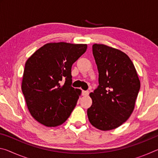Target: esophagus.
I'll list each match as a JSON object with an SVG mask.
<instances>
[{
	"instance_id": "obj_1",
	"label": "esophagus",
	"mask_w": 158,
	"mask_h": 158,
	"mask_svg": "<svg viewBox=\"0 0 158 158\" xmlns=\"http://www.w3.org/2000/svg\"><path fill=\"white\" fill-rule=\"evenodd\" d=\"M89 94V90H82V95L86 96Z\"/></svg>"
}]
</instances>
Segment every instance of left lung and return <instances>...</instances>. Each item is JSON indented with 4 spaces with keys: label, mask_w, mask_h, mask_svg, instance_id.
<instances>
[{
    "label": "left lung",
    "mask_w": 158,
    "mask_h": 158,
    "mask_svg": "<svg viewBox=\"0 0 158 158\" xmlns=\"http://www.w3.org/2000/svg\"><path fill=\"white\" fill-rule=\"evenodd\" d=\"M99 73L97 89L90 93L93 103L87 115L92 125L111 130L129 118L140 89L132 60L121 51L105 44L93 45Z\"/></svg>",
    "instance_id": "8db88e82"
}]
</instances>
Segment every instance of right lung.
<instances>
[{
    "instance_id": "right-lung-1",
    "label": "right lung",
    "mask_w": 158,
    "mask_h": 158,
    "mask_svg": "<svg viewBox=\"0 0 158 158\" xmlns=\"http://www.w3.org/2000/svg\"><path fill=\"white\" fill-rule=\"evenodd\" d=\"M86 49V44L48 43L26 61L21 89L31 116L40 123L56 127L70 116L81 93L72 87V66Z\"/></svg>"
}]
</instances>
